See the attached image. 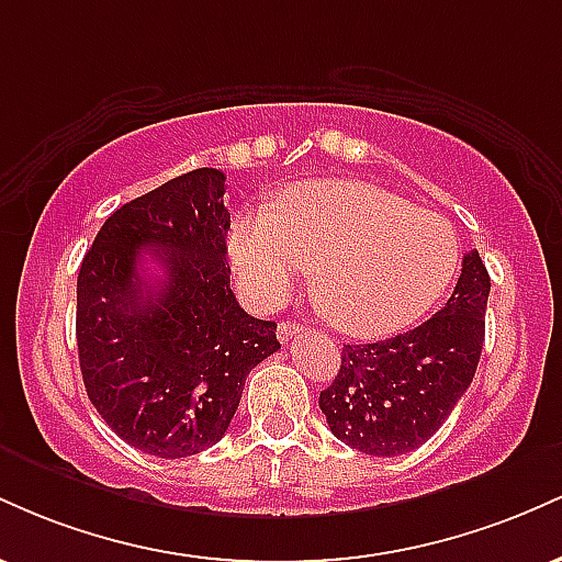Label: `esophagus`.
<instances>
[{"mask_svg":"<svg viewBox=\"0 0 562 562\" xmlns=\"http://www.w3.org/2000/svg\"><path fill=\"white\" fill-rule=\"evenodd\" d=\"M299 333V327H295V322H280V327H277V338L282 340V344H288L293 335Z\"/></svg>","mask_w":562,"mask_h":562,"instance_id":"obj_1","label":"esophagus"}]
</instances>
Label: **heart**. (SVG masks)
I'll return each instance as SVG.
<instances>
[{"mask_svg": "<svg viewBox=\"0 0 562 562\" xmlns=\"http://www.w3.org/2000/svg\"><path fill=\"white\" fill-rule=\"evenodd\" d=\"M232 261L263 306L314 272V295L338 330L380 338L409 327L447 293L460 269L454 229L404 198L359 182H312L277 214L232 227Z\"/></svg>", "mask_w": 562, "mask_h": 562, "instance_id": "heart-1", "label": "heart"}]
</instances>
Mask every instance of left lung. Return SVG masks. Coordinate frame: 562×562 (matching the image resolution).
Listing matches in <instances>:
<instances>
[{
	"mask_svg": "<svg viewBox=\"0 0 562 562\" xmlns=\"http://www.w3.org/2000/svg\"><path fill=\"white\" fill-rule=\"evenodd\" d=\"M488 290L479 250H470L441 312L396 338L344 346L338 375L319 393L333 436L372 457L428 441L473 383Z\"/></svg>",
	"mask_w": 562,
	"mask_h": 562,
	"instance_id": "8db88e82",
	"label": "left lung"
}]
</instances>
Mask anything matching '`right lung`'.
<instances>
[{
    "label": "right lung",
    "instance_id": "right-lung-1",
    "mask_svg": "<svg viewBox=\"0 0 562 562\" xmlns=\"http://www.w3.org/2000/svg\"><path fill=\"white\" fill-rule=\"evenodd\" d=\"M224 173L195 169L108 216L76 282L89 402L113 434L166 460L227 434L248 372L280 348L229 288ZM154 250L158 278H145Z\"/></svg>",
    "mask_w": 562,
    "mask_h": 562
}]
</instances>
